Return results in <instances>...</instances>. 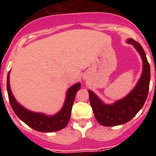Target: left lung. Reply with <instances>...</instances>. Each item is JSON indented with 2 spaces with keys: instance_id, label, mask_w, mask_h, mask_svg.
<instances>
[{
  "instance_id": "obj_1",
  "label": "left lung",
  "mask_w": 156,
  "mask_h": 156,
  "mask_svg": "<svg viewBox=\"0 0 156 156\" xmlns=\"http://www.w3.org/2000/svg\"><path fill=\"white\" fill-rule=\"evenodd\" d=\"M126 42L133 45L140 54L143 62L142 73L137 85L126 97L112 105H106L91 90H88L90 103L94 116L101 125L113 126L124 124L136 115L148 97L150 83V66L141 45L132 38Z\"/></svg>"
}]
</instances>
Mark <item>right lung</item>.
I'll return each mask as SVG.
<instances>
[{
	"label": "right lung",
	"instance_id": "obj_1",
	"mask_svg": "<svg viewBox=\"0 0 156 156\" xmlns=\"http://www.w3.org/2000/svg\"><path fill=\"white\" fill-rule=\"evenodd\" d=\"M80 83H77L70 87L66 92V101L62 109L55 115H48L44 113L30 111L19 104L11 90L9 84V73L7 76V90L8 98L14 112L29 126L37 131L45 133L58 131L67 126L71 115L72 107L75 100L76 94L80 89Z\"/></svg>",
	"mask_w": 156,
	"mask_h": 156
}]
</instances>
